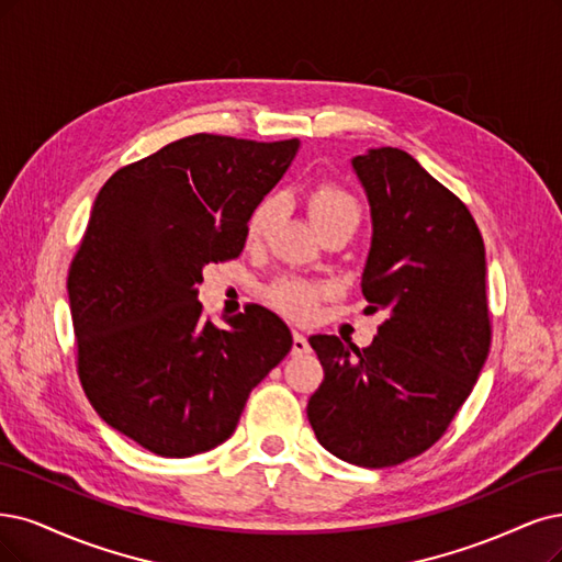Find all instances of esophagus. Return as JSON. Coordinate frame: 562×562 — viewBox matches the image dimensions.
I'll list each match as a JSON object with an SVG mask.
<instances>
[{
	"mask_svg": "<svg viewBox=\"0 0 562 562\" xmlns=\"http://www.w3.org/2000/svg\"><path fill=\"white\" fill-rule=\"evenodd\" d=\"M308 351V341L304 335L300 333H293V356H300V353H306Z\"/></svg>",
	"mask_w": 562,
	"mask_h": 562,
	"instance_id": "obj_1",
	"label": "esophagus"
}]
</instances>
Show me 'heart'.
I'll return each instance as SVG.
<instances>
[{
  "instance_id": "heart-1",
  "label": "heart",
  "mask_w": 562,
  "mask_h": 562,
  "mask_svg": "<svg viewBox=\"0 0 562 562\" xmlns=\"http://www.w3.org/2000/svg\"><path fill=\"white\" fill-rule=\"evenodd\" d=\"M283 214V200L279 195H267L260 200L246 221V244L258 246L269 235V229L277 225ZM308 214L318 232L333 227V225H356L360 223V204L353 192L337 183H321L308 195ZM269 302H272L279 312L295 321H308L316 314L318 300L323 297V288L297 281V279H283L269 288Z\"/></svg>"
}]
</instances>
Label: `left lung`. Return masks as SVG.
I'll return each mask as SVG.
<instances>
[{"instance_id": "8db88e82", "label": "left lung", "mask_w": 562, "mask_h": 562, "mask_svg": "<svg viewBox=\"0 0 562 562\" xmlns=\"http://www.w3.org/2000/svg\"><path fill=\"white\" fill-rule=\"evenodd\" d=\"M372 209L362 272L374 341L308 339L325 379L306 404L321 447L360 468H393L447 432L491 348L486 248L470 209L409 153L351 160Z\"/></svg>"}]
</instances>
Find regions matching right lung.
Masks as SVG:
<instances>
[{
    "label": "right lung",
    "mask_w": 562,
    "mask_h": 562,
    "mask_svg": "<svg viewBox=\"0 0 562 562\" xmlns=\"http://www.w3.org/2000/svg\"><path fill=\"white\" fill-rule=\"evenodd\" d=\"M297 148L192 134L121 167L92 204L67 277L76 367L94 412L150 453L223 443L293 346L258 304L216 327L198 285L204 265L241 254L250 211Z\"/></svg>",
    "instance_id": "add662e5"
}]
</instances>
